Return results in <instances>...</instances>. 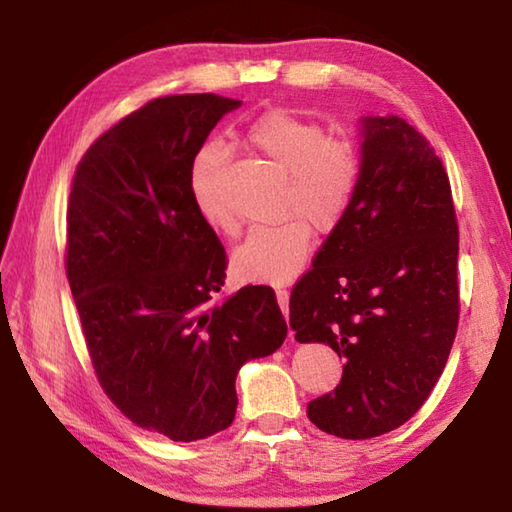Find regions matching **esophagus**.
Returning a JSON list of instances; mask_svg holds the SVG:
<instances>
[{"label":"esophagus","mask_w":512,"mask_h":512,"mask_svg":"<svg viewBox=\"0 0 512 512\" xmlns=\"http://www.w3.org/2000/svg\"><path fill=\"white\" fill-rule=\"evenodd\" d=\"M275 296H277V305H280L284 318L289 320V291L287 289H275Z\"/></svg>","instance_id":"1"}]
</instances>
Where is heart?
<instances>
[{
    "label": "heart",
    "instance_id": "1",
    "mask_svg": "<svg viewBox=\"0 0 512 512\" xmlns=\"http://www.w3.org/2000/svg\"><path fill=\"white\" fill-rule=\"evenodd\" d=\"M248 142L289 176L280 225H262L248 232L232 253V268L246 282H287L305 266L311 250V225L332 232L359 189L361 158L348 140H336L316 121L271 110L248 131ZM223 151L207 146L192 167V196L198 214L219 232L235 230L221 180Z\"/></svg>",
    "mask_w": 512,
    "mask_h": 512
}]
</instances>
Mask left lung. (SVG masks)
<instances>
[{"mask_svg":"<svg viewBox=\"0 0 512 512\" xmlns=\"http://www.w3.org/2000/svg\"><path fill=\"white\" fill-rule=\"evenodd\" d=\"M361 180L291 293L300 343L343 357L332 393L307 404L332 436L400 427L436 386L458 325V225L452 187L427 137L402 117H361Z\"/></svg>","mask_w":512,"mask_h":512,"instance_id":"1","label":"left lung"}]
</instances>
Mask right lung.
<instances>
[{
	"label": "right lung",
	"instance_id": "1",
	"mask_svg": "<svg viewBox=\"0 0 512 512\" xmlns=\"http://www.w3.org/2000/svg\"><path fill=\"white\" fill-rule=\"evenodd\" d=\"M239 106L153 99L90 146L69 194L67 280L92 366L128 420L176 443L228 429L237 372L287 339L271 287L214 300L228 264L192 196L196 153Z\"/></svg>",
	"mask_w": 512,
	"mask_h": 512
}]
</instances>
